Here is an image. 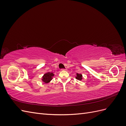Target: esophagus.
Wrapping results in <instances>:
<instances>
[{
    "label": "esophagus",
    "instance_id": "1",
    "mask_svg": "<svg viewBox=\"0 0 126 126\" xmlns=\"http://www.w3.org/2000/svg\"><path fill=\"white\" fill-rule=\"evenodd\" d=\"M62 71H64V70H67V69H61Z\"/></svg>",
    "mask_w": 126,
    "mask_h": 126
}]
</instances>
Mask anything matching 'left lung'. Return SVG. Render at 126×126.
I'll use <instances>...</instances> for the list:
<instances>
[{
  "mask_svg": "<svg viewBox=\"0 0 126 126\" xmlns=\"http://www.w3.org/2000/svg\"><path fill=\"white\" fill-rule=\"evenodd\" d=\"M76 79L78 80L81 81L82 79V75L81 74H78L77 73L76 74Z\"/></svg>",
  "mask_w": 126,
  "mask_h": 126,
  "instance_id": "left-lung-1",
  "label": "left lung"
}]
</instances>
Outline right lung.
Returning <instances> with one entry per match:
<instances>
[{"instance_id": "add662e5", "label": "right lung", "mask_w": 126, "mask_h": 126, "mask_svg": "<svg viewBox=\"0 0 126 126\" xmlns=\"http://www.w3.org/2000/svg\"><path fill=\"white\" fill-rule=\"evenodd\" d=\"M55 74L53 72L48 71L45 73L41 78V80L45 83H48L51 81Z\"/></svg>"}]
</instances>
